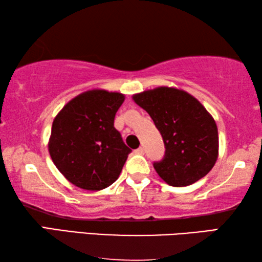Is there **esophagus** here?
<instances>
[{
    "instance_id": "esophagus-1",
    "label": "esophagus",
    "mask_w": 262,
    "mask_h": 262,
    "mask_svg": "<svg viewBox=\"0 0 262 262\" xmlns=\"http://www.w3.org/2000/svg\"><path fill=\"white\" fill-rule=\"evenodd\" d=\"M135 154H137V155H143V154H144V149L142 148V147H140L139 149L135 150Z\"/></svg>"
}]
</instances>
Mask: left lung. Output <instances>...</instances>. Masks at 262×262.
Here are the masks:
<instances>
[{
	"mask_svg": "<svg viewBox=\"0 0 262 262\" xmlns=\"http://www.w3.org/2000/svg\"><path fill=\"white\" fill-rule=\"evenodd\" d=\"M161 132L165 155L154 163L170 186H188L208 174L219 156V132L203 105L186 91L161 86L133 96Z\"/></svg>",
	"mask_w": 262,
	"mask_h": 262,
	"instance_id": "1",
	"label": "left lung"
}]
</instances>
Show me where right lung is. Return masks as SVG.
<instances>
[{
  "label": "right lung",
  "instance_id": "obj_1",
  "mask_svg": "<svg viewBox=\"0 0 262 262\" xmlns=\"http://www.w3.org/2000/svg\"><path fill=\"white\" fill-rule=\"evenodd\" d=\"M123 100L119 92L90 90L75 97L55 117L48 151L73 185L100 190L118 179L132 152L114 128Z\"/></svg>",
  "mask_w": 262,
  "mask_h": 262
}]
</instances>
